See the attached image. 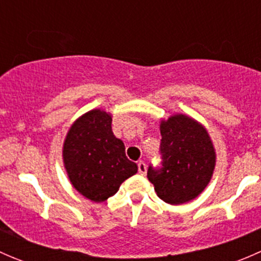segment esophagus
Returning a JSON list of instances; mask_svg holds the SVG:
<instances>
[{
	"label": "esophagus",
	"instance_id": "esophagus-1",
	"mask_svg": "<svg viewBox=\"0 0 261 261\" xmlns=\"http://www.w3.org/2000/svg\"><path fill=\"white\" fill-rule=\"evenodd\" d=\"M138 169H139V173H140L141 175L146 174V164H145V163H144V162H139Z\"/></svg>",
	"mask_w": 261,
	"mask_h": 261
}]
</instances>
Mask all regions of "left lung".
Masks as SVG:
<instances>
[{
    "label": "left lung",
    "mask_w": 261,
    "mask_h": 261,
    "mask_svg": "<svg viewBox=\"0 0 261 261\" xmlns=\"http://www.w3.org/2000/svg\"><path fill=\"white\" fill-rule=\"evenodd\" d=\"M162 167L150 165L147 178L158 197L169 204L196 198L211 180L216 154L206 128L186 115H174L160 125Z\"/></svg>",
    "instance_id": "1"
}]
</instances>
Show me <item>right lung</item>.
Masks as SVG:
<instances>
[{"mask_svg":"<svg viewBox=\"0 0 261 261\" xmlns=\"http://www.w3.org/2000/svg\"><path fill=\"white\" fill-rule=\"evenodd\" d=\"M111 122L107 112L92 110L73 123L63 146L73 187L93 202L106 201L138 173V165L127 159L125 145L112 133Z\"/></svg>","mask_w":261,"mask_h":261,"instance_id":"obj_1","label":"right lung"}]
</instances>
